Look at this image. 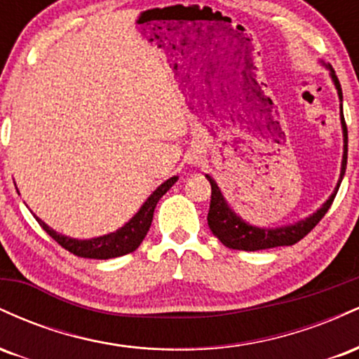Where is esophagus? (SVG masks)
I'll return each instance as SVG.
<instances>
[{
	"instance_id": "esophagus-1",
	"label": "esophagus",
	"mask_w": 359,
	"mask_h": 359,
	"mask_svg": "<svg viewBox=\"0 0 359 359\" xmlns=\"http://www.w3.org/2000/svg\"><path fill=\"white\" fill-rule=\"evenodd\" d=\"M191 162L194 165H201V163H204V155L201 151H194L191 155Z\"/></svg>"
}]
</instances>
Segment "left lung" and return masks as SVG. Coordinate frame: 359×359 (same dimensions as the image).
Instances as JSON below:
<instances>
[{
	"label": "left lung",
	"mask_w": 359,
	"mask_h": 359,
	"mask_svg": "<svg viewBox=\"0 0 359 359\" xmlns=\"http://www.w3.org/2000/svg\"><path fill=\"white\" fill-rule=\"evenodd\" d=\"M331 69V65H329ZM331 77L334 81L337 94H339V100L343 101V90H341V84L334 71L331 69ZM341 123H343V133H344V155H343V167H341V177L339 182L334 194L325 201L323 208L319 211L309 216L307 219L297 222V224L290 226H282V228L275 229H265V228H257V226L246 224L240 216H236L229 205L226 204L224 197L217 187V184L214 182L209 175L208 180L211 184V205H209V214H208V224L211 228L214 236L219 240L222 245L228 246L231 250H243V251H257V250H266V248H275V246H292L295 243L302 240L304 236H307L312 229L316 228L317 222H319L325 216V212L331 208L332 201H334L337 189H339L341 180H343L344 172H346V163H348V128H346L344 114H343V106H341Z\"/></svg>",
	"instance_id": "obj_1"
}]
</instances>
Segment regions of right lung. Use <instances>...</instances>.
Here are the masks:
<instances>
[{
  "mask_svg": "<svg viewBox=\"0 0 359 359\" xmlns=\"http://www.w3.org/2000/svg\"><path fill=\"white\" fill-rule=\"evenodd\" d=\"M179 177H170L160 185L156 191L151 194L147 199V203L142 205V209L131 217L130 222H126L121 229H118L116 233L106 234V236L93 238V240H72V238L62 236V234L55 233L53 229L48 228L42 219L36 217L39 224L47 231V234L55 240L62 248H65L76 257L81 258H94V259H108V258H116L123 257V255L131 253L142 245L143 238L147 236L148 229H150L151 219H154V211L155 205L160 201V197L165 194L168 189L177 182Z\"/></svg>",
  "mask_w": 359,
  "mask_h": 359,
  "instance_id": "1",
  "label": "right lung"
}]
</instances>
